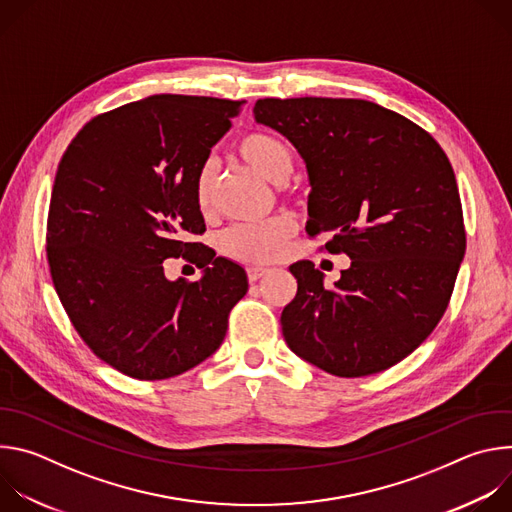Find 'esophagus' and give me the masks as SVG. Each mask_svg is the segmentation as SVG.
I'll list each match as a JSON object with an SVG mask.
<instances>
[{
  "mask_svg": "<svg viewBox=\"0 0 512 512\" xmlns=\"http://www.w3.org/2000/svg\"><path fill=\"white\" fill-rule=\"evenodd\" d=\"M267 271H269V267H261V265H249V267H247V275H249V281H257V279H259V277H263Z\"/></svg>",
  "mask_w": 512,
  "mask_h": 512,
  "instance_id": "1",
  "label": "esophagus"
}]
</instances>
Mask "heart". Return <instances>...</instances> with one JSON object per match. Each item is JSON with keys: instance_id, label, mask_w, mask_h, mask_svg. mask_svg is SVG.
<instances>
[{"instance_id": "b5f03b06", "label": "heart", "mask_w": 512, "mask_h": 512, "mask_svg": "<svg viewBox=\"0 0 512 512\" xmlns=\"http://www.w3.org/2000/svg\"><path fill=\"white\" fill-rule=\"evenodd\" d=\"M237 154L243 162H247L253 170L265 176L273 184L285 182L291 172V152L279 137L253 131L245 133L237 141ZM216 182V170L212 162H204L194 180V202L198 210L206 212L212 202ZM298 223L289 214H277L265 223L255 225H235L231 227L223 239L221 249L227 257L245 261V263H267L277 259L289 239L296 235Z\"/></svg>"}]
</instances>
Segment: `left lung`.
Wrapping results in <instances>:
<instances>
[{
    "label": "left lung",
    "mask_w": 512,
    "mask_h": 512,
    "mask_svg": "<svg viewBox=\"0 0 512 512\" xmlns=\"http://www.w3.org/2000/svg\"><path fill=\"white\" fill-rule=\"evenodd\" d=\"M255 121L306 162L310 237L350 267L332 287L312 261L289 267L298 294L281 312L287 346L336 377L381 373L442 320L466 251L452 164L425 129L362 99H259Z\"/></svg>",
    "instance_id": "left-lung-1"
}]
</instances>
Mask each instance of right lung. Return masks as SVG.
I'll return each instance as SVG.
<instances>
[{"label": "right lung", "instance_id": "right-lung-1", "mask_svg": "<svg viewBox=\"0 0 512 512\" xmlns=\"http://www.w3.org/2000/svg\"><path fill=\"white\" fill-rule=\"evenodd\" d=\"M245 101L154 95L91 119L54 178L46 255L56 294L85 344L139 381L182 375L216 352L247 273L202 243L198 168ZM191 255L198 282L163 261Z\"/></svg>", "mask_w": 512, "mask_h": 512}]
</instances>
